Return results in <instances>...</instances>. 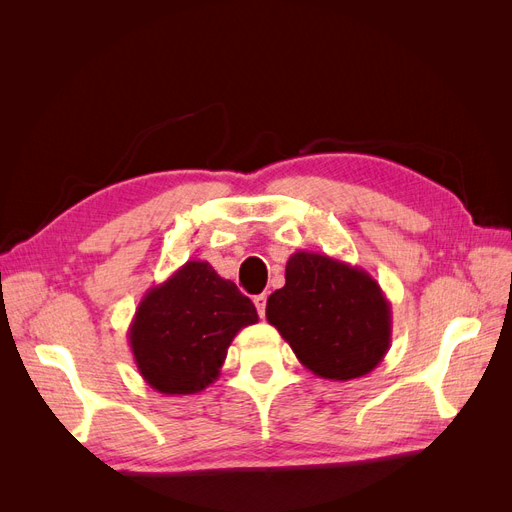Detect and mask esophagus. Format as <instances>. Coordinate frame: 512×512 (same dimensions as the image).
<instances>
[{
  "mask_svg": "<svg viewBox=\"0 0 512 512\" xmlns=\"http://www.w3.org/2000/svg\"><path fill=\"white\" fill-rule=\"evenodd\" d=\"M254 305L258 309V316L265 318V312H267V297H265V294H258V297H254Z\"/></svg>",
  "mask_w": 512,
  "mask_h": 512,
  "instance_id": "34e87169",
  "label": "esophagus"
}]
</instances>
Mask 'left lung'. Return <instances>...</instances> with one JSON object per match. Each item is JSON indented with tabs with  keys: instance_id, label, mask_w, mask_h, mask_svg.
I'll use <instances>...</instances> for the list:
<instances>
[{
	"instance_id": "obj_1",
	"label": "left lung",
	"mask_w": 512,
	"mask_h": 512,
	"mask_svg": "<svg viewBox=\"0 0 512 512\" xmlns=\"http://www.w3.org/2000/svg\"><path fill=\"white\" fill-rule=\"evenodd\" d=\"M267 320L316 376L354 380L391 348V303L365 269L327 254L294 252L286 284L267 299Z\"/></svg>"
}]
</instances>
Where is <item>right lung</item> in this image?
<instances>
[{
  "mask_svg": "<svg viewBox=\"0 0 512 512\" xmlns=\"http://www.w3.org/2000/svg\"><path fill=\"white\" fill-rule=\"evenodd\" d=\"M254 303L207 260H188L145 292L128 329L143 380L164 395H194L218 380L235 335L256 324Z\"/></svg>",
  "mask_w": 512,
  "mask_h": 512,
  "instance_id": "1",
  "label": "right lung"
}]
</instances>
